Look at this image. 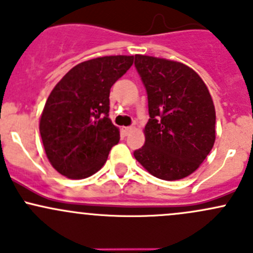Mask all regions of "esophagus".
<instances>
[{"mask_svg": "<svg viewBox=\"0 0 253 253\" xmlns=\"http://www.w3.org/2000/svg\"><path fill=\"white\" fill-rule=\"evenodd\" d=\"M122 131H123V134L127 136V135H130L132 132V126H123L122 127Z\"/></svg>", "mask_w": 253, "mask_h": 253, "instance_id": "obj_1", "label": "esophagus"}]
</instances>
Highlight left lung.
I'll return each mask as SVG.
<instances>
[{"label":"left lung","mask_w":253,"mask_h":253,"mask_svg":"<svg viewBox=\"0 0 253 253\" xmlns=\"http://www.w3.org/2000/svg\"><path fill=\"white\" fill-rule=\"evenodd\" d=\"M146 87L145 145L134 157L153 176L179 180L194 173L215 140V109L200 75L180 62L135 54Z\"/></svg>","instance_id":"obj_1"}]
</instances>
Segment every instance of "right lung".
I'll use <instances>...</instances> for the list:
<instances>
[{
    "instance_id": "obj_1",
    "label": "right lung",
    "mask_w": 253,
    "mask_h": 253,
    "mask_svg": "<svg viewBox=\"0 0 253 253\" xmlns=\"http://www.w3.org/2000/svg\"><path fill=\"white\" fill-rule=\"evenodd\" d=\"M134 56H105L77 64L49 93L40 134L52 167L69 179L100 170L121 139L108 117L111 87L132 66Z\"/></svg>"
}]
</instances>
